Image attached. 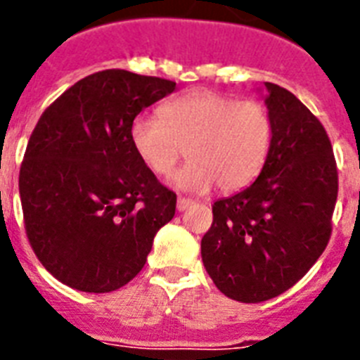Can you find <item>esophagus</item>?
<instances>
[{"mask_svg": "<svg viewBox=\"0 0 360 360\" xmlns=\"http://www.w3.org/2000/svg\"><path fill=\"white\" fill-rule=\"evenodd\" d=\"M188 205H192V200H188V198H177V211H185Z\"/></svg>", "mask_w": 360, "mask_h": 360, "instance_id": "esophagus-1", "label": "esophagus"}]
</instances>
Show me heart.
Wrapping results in <instances>:
<instances>
[{
	"label": "heart",
	"mask_w": 360,
	"mask_h": 360,
	"mask_svg": "<svg viewBox=\"0 0 360 360\" xmlns=\"http://www.w3.org/2000/svg\"><path fill=\"white\" fill-rule=\"evenodd\" d=\"M160 120L136 115L130 146L147 169L168 175L183 157L188 162L172 175L185 192H239L262 174L273 146V120L257 101H237L207 89L172 98L158 110Z\"/></svg>",
	"instance_id": "obj_1"
}]
</instances>
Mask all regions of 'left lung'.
Here are the masks:
<instances>
[{"label":"left lung","mask_w":360,"mask_h":360,"mask_svg":"<svg viewBox=\"0 0 360 360\" xmlns=\"http://www.w3.org/2000/svg\"><path fill=\"white\" fill-rule=\"evenodd\" d=\"M273 146L245 191L217 200L202 239L214 285L239 302H263L308 273L330 237L338 196L335 155L323 124L284 87L265 82Z\"/></svg>","instance_id":"left-lung-1"}]
</instances>
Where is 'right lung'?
Instances as JSON below:
<instances>
[{
    "label": "right lung",
    "mask_w": 360,
    "mask_h": 360,
    "mask_svg": "<svg viewBox=\"0 0 360 360\" xmlns=\"http://www.w3.org/2000/svg\"><path fill=\"white\" fill-rule=\"evenodd\" d=\"M175 82L110 69L53 101L30 138L20 200L31 248L69 288L108 293L140 273L177 196L130 146V123Z\"/></svg>",
    "instance_id": "obj_1"
}]
</instances>
